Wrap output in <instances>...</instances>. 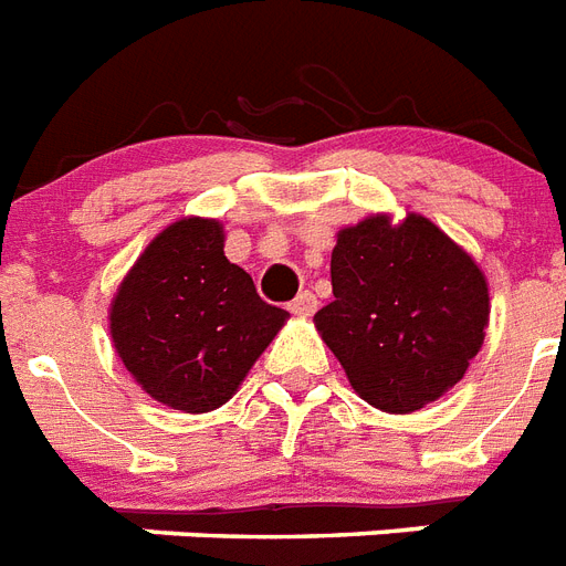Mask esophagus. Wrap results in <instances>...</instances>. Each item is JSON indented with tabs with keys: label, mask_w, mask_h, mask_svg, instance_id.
I'll return each instance as SVG.
<instances>
[{
	"label": "esophagus",
	"mask_w": 566,
	"mask_h": 566,
	"mask_svg": "<svg viewBox=\"0 0 566 566\" xmlns=\"http://www.w3.org/2000/svg\"><path fill=\"white\" fill-rule=\"evenodd\" d=\"M315 310H318V301H315V295H312V292H301V295H297L295 301L289 304V312H292V315H297V318H310Z\"/></svg>",
	"instance_id": "34e87169"
}]
</instances>
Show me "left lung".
Listing matches in <instances>:
<instances>
[{"instance_id":"left-lung-1","label":"left lung","mask_w":566,"mask_h":566,"mask_svg":"<svg viewBox=\"0 0 566 566\" xmlns=\"http://www.w3.org/2000/svg\"><path fill=\"white\" fill-rule=\"evenodd\" d=\"M329 277L336 297L315 312V329L374 409L436 403L485 342V271L420 212H374L338 230Z\"/></svg>"}]
</instances>
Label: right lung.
<instances>
[{
	"label": "right lung",
	"mask_w": 566,
	"mask_h": 566,
	"mask_svg": "<svg viewBox=\"0 0 566 566\" xmlns=\"http://www.w3.org/2000/svg\"><path fill=\"white\" fill-rule=\"evenodd\" d=\"M111 338L137 386L201 415L237 395L289 321L224 256V224L184 216L137 256L111 301Z\"/></svg>",
	"instance_id": "obj_1"
}]
</instances>
